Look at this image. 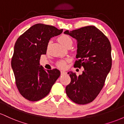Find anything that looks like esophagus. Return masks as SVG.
I'll list each match as a JSON object with an SVG mask.
<instances>
[{
    "mask_svg": "<svg viewBox=\"0 0 124 124\" xmlns=\"http://www.w3.org/2000/svg\"><path fill=\"white\" fill-rule=\"evenodd\" d=\"M61 75H65V74H66L67 72H65V71L61 70Z\"/></svg>",
    "mask_w": 124,
    "mask_h": 124,
    "instance_id": "esophagus-1",
    "label": "esophagus"
}]
</instances>
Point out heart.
I'll return each instance as SVG.
<instances>
[{
    "label": "heart",
    "mask_w": 124,
    "mask_h": 124,
    "mask_svg": "<svg viewBox=\"0 0 124 124\" xmlns=\"http://www.w3.org/2000/svg\"><path fill=\"white\" fill-rule=\"evenodd\" d=\"M58 40L62 45L65 46H67L68 44H72V42H73L72 38L69 35L65 34H63L59 37L58 38ZM66 61L63 60L60 61L58 63V66L60 68H65L66 67Z\"/></svg>",
    "instance_id": "1"
}]
</instances>
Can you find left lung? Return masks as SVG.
<instances>
[{
    "label": "left lung",
    "instance_id": "obj_1",
    "mask_svg": "<svg viewBox=\"0 0 124 124\" xmlns=\"http://www.w3.org/2000/svg\"><path fill=\"white\" fill-rule=\"evenodd\" d=\"M77 41L78 61L75 66L83 67L82 75L69 72L71 82L66 87L67 96L79 104L93 101L103 89L112 65L111 46L107 37L95 26L90 25L64 32Z\"/></svg>",
    "mask_w": 124,
    "mask_h": 124
}]
</instances>
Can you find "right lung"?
I'll return each instance as SVG.
<instances>
[{
    "label": "right lung",
    "mask_w": 124,
    "mask_h": 124,
    "mask_svg": "<svg viewBox=\"0 0 124 124\" xmlns=\"http://www.w3.org/2000/svg\"><path fill=\"white\" fill-rule=\"evenodd\" d=\"M62 31L52 25L36 24L16 42L12 68L20 93L29 101H36L47 96L60 76L57 69L45 70L39 59L41 55L46 54L51 38Z\"/></svg>",
    "instance_id": "obj_1"
}]
</instances>
